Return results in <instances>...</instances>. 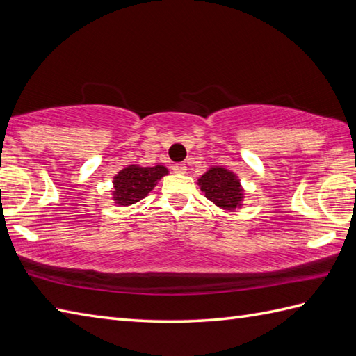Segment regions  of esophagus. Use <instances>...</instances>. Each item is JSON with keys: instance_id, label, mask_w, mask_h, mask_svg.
Returning <instances> with one entry per match:
<instances>
[{"instance_id": "esophagus-1", "label": "esophagus", "mask_w": 356, "mask_h": 356, "mask_svg": "<svg viewBox=\"0 0 356 356\" xmlns=\"http://www.w3.org/2000/svg\"><path fill=\"white\" fill-rule=\"evenodd\" d=\"M172 170L175 173H179V175H183V173H186V170H187V166L184 163H177L172 166Z\"/></svg>"}]
</instances>
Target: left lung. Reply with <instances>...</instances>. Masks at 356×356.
Masks as SVG:
<instances>
[{"label":"left lung","instance_id":"left-lung-1","mask_svg":"<svg viewBox=\"0 0 356 356\" xmlns=\"http://www.w3.org/2000/svg\"><path fill=\"white\" fill-rule=\"evenodd\" d=\"M197 184L211 201L225 210H236L243 201V188L234 172L225 168H210L197 179Z\"/></svg>","mask_w":356,"mask_h":356}]
</instances>
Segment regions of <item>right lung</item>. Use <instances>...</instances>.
<instances>
[{"instance_id": "add662e5", "label": "right lung", "mask_w": 356, "mask_h": 356, "mask_svg": "<svg viewBox=\"0 0 356 356\" xmlns=\"http://www.w3.org/2000/svg\"><path fill=\"white\" fill-rule=\"evenodd\" d=\"M164 175H168V169L161 164L154 168L131 164L113 178V201L119 205L136 204L146 197Z\"/></svg>"}]
</instances>
